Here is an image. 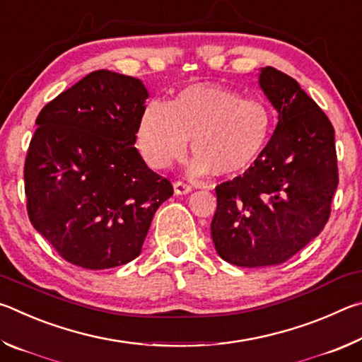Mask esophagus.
Wrapping results in <instances>:
<instances>
[{"label":"esophagus","mask_w":362,"mask_h":362,"mask_svg":"<svg viewBox=\"0 0 362 362\" xmlns=\"http://www.w3.org/2000/svg\"><path fill=\"white\" fill-rule=\"evenodd\" d=\"M174 193L177 196H182V194H188L192 193V187L187 185V183H182V182H175L174 183Z\"/></svg>","instance_id":"1"}]
</instances>
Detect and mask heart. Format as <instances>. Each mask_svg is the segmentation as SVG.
<instances>
[{"label": "heart", "instance_id": "obj_1", "mask_svg": "<svg viewBox=\"0 0 362 362\" xmlns=\"http://www.w3.org/2000/svg\"><path fill=\"white\" fill-rule=\"evenodd\" d=\"M274 116L265 102L244 99L214 83L180 89L164 105L150 102L137 124V146L153 169L180 159L192 139L194 159L189 174L240 177L249 173L272 139Z\"/></svg>", "mask_w": 362, "mask_h": 362}]
</instances>
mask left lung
Instances as JSON below:
<instances>
[{
    "label": "left lung",
    "instance_id": "obj_1",
    "mask_svg": "<svg viewBox=\"0 0 362 362\" xmlns=\"http://www.w3.org/2000/svg\"><path fill=\"white\" fill-rule=\"evenodd\" d=\"M259 88L278 124L259 163L216 188L211 236L217 254L236 267L283 263L320 235L339 185L335 132L296 79L273 66Z\"/></svg>",
    "mask_w": 362,
    "mask_h": 362
}]
</instances>
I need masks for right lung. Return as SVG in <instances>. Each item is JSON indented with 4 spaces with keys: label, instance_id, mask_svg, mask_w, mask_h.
<instances>
[{
    "label": "right lung",
    "instance_id": "obj_1",
    "mask_svg": "<svg viewBox=\"0 0 362 362\" xmlns=\"http://www.w3.org/2000/svg\"><path fill=\"white\" fill-rule=\"evenodd\" d=\"M148 97L139 78L97 70L36 118L23 169L28 217L73 265L105 269L136 259L174 193L134 146Z\"/></svg>",
    "mask_w": 362,
    "mask_h": 362
}]
</instances>
